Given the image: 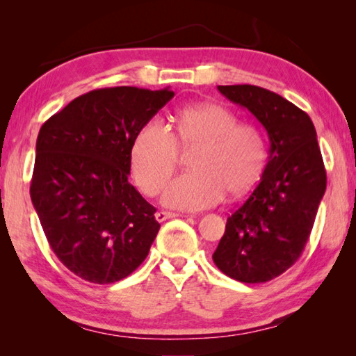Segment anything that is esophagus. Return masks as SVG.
<instances>
[{"instance_id": "obj_1", "label": "esophagus", "mask_w": 356, "mask_h": 356, "mask_svg": "<svg viewBox=\"0 0 356 356\" xmlns=\"http://www.w3.org/2000/svg\"><path fill=\"white\" fill-rule=\"evenodd\" d=\"M176 216H179V213H174V212H166V210H160V212L155 213V218L159 222L161 221H166L170 218H176Z\"/></svg>"}]
</instances>
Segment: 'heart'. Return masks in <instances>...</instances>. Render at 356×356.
Here are the masks:
<instances>
[{
    "label": "heart",
    "instance_id": "1",
    "mask_svg": "<svg viewBox=\"0 0 356 356\" xmlns=\"http://www.w3.org/2000/svg\"><path fill=\"white\" fill-rule=\"evenodd\" d=\"M227 108L215 104L186 106L176 116V134L160 119L138 130L130 150L131 174L149 196L159 193L176 170L179 148L191 149L190 168L170 182L161 201L180 210H202L229 195L250 190L267 165V143L256 127L237 124Z\"/></svg>",
    "mask_w": 356,
    "mask_h": 356
}]
</instances>
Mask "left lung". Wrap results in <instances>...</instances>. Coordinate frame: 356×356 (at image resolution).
Instances as JSON below:
<instances>
[{
	"label": "left lung",
	"instance_id": "left-lung-1",
	"mask_svg": "<svg viewBox=\"0 0 356 356\" xmlns=\"http://www.w3.org/2000/svg\"><path fill=\"white\" fill-rule=\"evenodd\" d=\"M218 91L262 124L270 155L261 182L227 218L212 257L229 278L267 282L297 262L314 226L327 188L317 134L308 114L268 89L234 84Z\"/></svg>",
	"mask_w": 356,
	"mask_h": 356
}]
</instances>
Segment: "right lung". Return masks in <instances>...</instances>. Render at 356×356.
Returning a JSON list of instances; mask_svg holds the SVG:
<instances>
[{"label":"right lung","instance_id":"add662e5","mask_svg":"<svg viewBox=\"0 0 356 356\" xmlns=\"http://www.w3.org/2000/svg\"><path fill=\"white\" fill-rule=\"evenodd\" d=\"M172 97L170 88L95 89L40 127L31 201L53 252L84 281L124 280L149 254L160 225L129 182L130 150Z\"/></svg>","mask_w":356,"mask_h":356}]
</instances>
